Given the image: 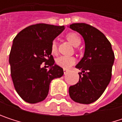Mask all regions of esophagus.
Here are the masks:
<instances>
[{
  "label": "esophagus",
  "mask_w": 122,
  "mask_h": 122,
  "mask_svg": "<svg viewBox=\"0 0 122 122\" xmlns=\"http://www.w3.org/2000/svg\"><path fill=\"white\" fill-rule=\"evenodd\" d=\"M68 69H66V68L63 69V73H64V74H66V73H68Z\"/></svg>",
  "instance_id": "34e87169"
}]
</instances>
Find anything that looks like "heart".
Here are the masks:
<instances>
[{
	"instance_id": "1",
	"label": "heart",
	"mask_w": 122,
	"mask_h": 122,
	"mask_svg": "<svg viewBox=\"0 0 122 122\" xmlns=\"http://www.w3.org/2000/svg\"><path fill=\"white\" fill-rule=\"evenodd\" d=\"M67 40L71 42L73 46H76L80 44L81 39L79 35L75 32H71L66 35ZM51 51L52 54H56L58 51L57 44L55 41H53L51 44ZM76 63V59L73 56H61L56 59V63L63 68H69Z\"/></svg>"
}]
</instances>
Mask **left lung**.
<instances>
[{
    "instance_id": "left-lung-1",
    "label": "left lung",
    "mask_w": 122,
    "mask_h": 122,
    "mask_svg": "<svg viewBox=\"0 0 122 122\" xmlns=\"http://www.w3.org/2000/svg\"><path fill=\"white\" fill-rule=\"evenodd\" d=\"M70 28L79 32L85 40L84 56L76 66L79 81L69 87L71 98L78 103L90 104L100 98L112 78L114 54L111 43L97 28L85 23H73Z\"/></svg>"
}]
</instances>
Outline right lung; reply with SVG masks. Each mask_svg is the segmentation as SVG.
<instances>
[{
	"mask_svg": "<svg viewBox=\"0 0 122 122\" xmlns=\"http://www.w3.org/2000/svg\"><path fill=\"white\" fill-rule=\"evenodd\" d=\"M64 28L39 23L27 27L15 37L9 58L10 74L15 90L25 102L43 101L51 81L63 75V68L54 64L51 44ZM42 62L50 69L42 67Z\"/></svg>",
	"mask_w": 122,
	"mask_h": 122,
	"instance_id": "obj_1",
	"label": "right lung"
}]
</instances>
